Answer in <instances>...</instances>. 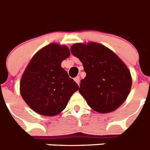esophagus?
Listing matches in <instances>:
<instances>
[{"mask_svg":"<svg viewBox=\"0 0 150 150\" xmlns=\"http://www.w3.org/2000/svg\"><path fill=\"white\" fill-rule=\"evenodd\" d=\"M74 80H75V82H76V83L78 84V85H79V84H80V76H76V77H75V78H74Z\"/></svg>","mask_w":150,"mask_h":150,"instance_id":"esophagus-1","label":"esophagus"}]
</instances>
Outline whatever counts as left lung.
<instances>
[{
    "mask_svg": "<svg viewBox=\"0 0 150 150\" xmlns=\"http://www.w3.org/2000/svg\"><path fill=\"white\" fill-rule=\"evenodd\" d=\"M70 51L82 62L86 74L79 92L89 106L101 113L117 110L126 100L132 85L130 72L124 63L112 50L93 42L74 44Z\"/></svg>",
    "mask_w": 150,
    "mask_h": 150,
    "instance_id": "1",
    "label": "left lung"
}]
</instances>
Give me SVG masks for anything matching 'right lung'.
Wrapping results in <instances>:
<instances>
[{
	"label": "right lung",
	"mask_w": 150,
	"mask_h": 150,
	"mask_svg": "<svg viewBox=\"0 0 150 150\" xmlns=\"http://www.w3.org/2000/svg\"><path fill=\"white\" fill-rule=\"evenodd\" d=\"M70 54L66 46L49 44L33 56L26 68L20 83L21 94L36 112L48 117L59 114L79 89L60 65Z\"/></svg>",
	"instance_id": "1"
}]
</instances>
